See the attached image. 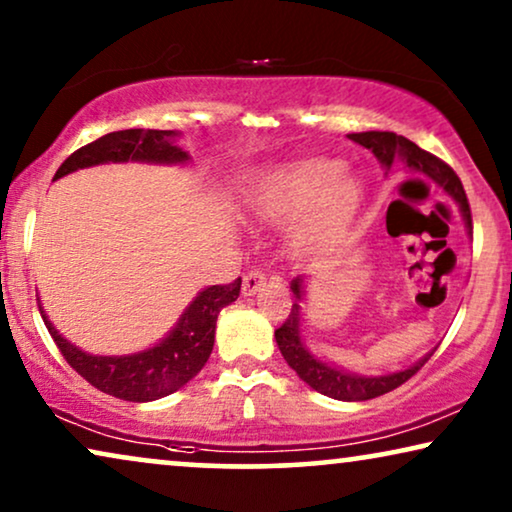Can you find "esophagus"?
Wrapping results in <instances>:
<instances>
[{"instance_id":"esophagus-1","label":"esophagus","mask_w":512,"mask_h":512,"mask_svg":"<svg viewBox=\"0 0 512 512\" xmlns=\"http://www.w3.org/2000/svg\"><path fill=\"white\" fill-rule=\"evenodd\" d=\"M265 284V272L263 270H249L247 275L242 277V293L244 296H254L256 291H261V286Z\"/></svg>"}]
</instances>
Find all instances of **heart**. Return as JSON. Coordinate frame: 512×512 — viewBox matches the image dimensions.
Here are the masks:
<instances>
[{"label":"heart","instance_id":"obj_1","mask_svg":"<svg viewBox=\"0 0 512 512\" xmlns=\"http://www.w3.org/2000/svg\"><path fill=\"white\" fill-rule=\"evenodd\" d=\"M361 202V184L333 158H303L256 174L244 205L258 219L279 223L296 219V244L314 247L352 223Z\"/></svg>","mask_w":512,"mask_h":512}]
</instances>
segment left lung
<instances>
[{"mask_svg":"<svg viewBox=\"0 0 512 512\" xmlns=\"http://www.w3.org/2000/svg\"><path fill=\"white\" fill-rule=\"evenodd\" d=\"M352 142L361 144L363 149L373 151V156L380 160L384 167V174L391 172V167L396 163H403L405 170L422 174V177H429L433 184L443 188V191L450 195V198L457 202L461 219H464L466 233H473L471 223V207H468L464 186L450 165H445L443 160H438L431 153L419 149L415 142L405 139L396 132H382V130H368V132H352L347 135ZM291 291L296 303L291 307L289 319L284 321L282 326L275 331V340L279 352H282L284 361L296 370V375L305 384H310L314 391L324 394L328 398H335V401H370V398H377L387 391L401 387L403 382H408L412 375L417 373L419 368L429 361V354H424L422 359L412 363V366L396 370V373H384V375H359L349 373V370H342L333 363H328L312 352L310 347L305 345L303 338V303H305V277L298 275L291 282Z\"/></svg>","mask_w":512,"mask_h":512,"instance_id":"8db88e82","label":"left lung"}]
</instances>
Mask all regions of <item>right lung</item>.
Wrapping results in <instances>:
<instances>
[{
	"instance_id": "right-lung-1",
	"label": "right lung",
	"mask_w": 512,
	"mask_h": 512,
	"mask_svg": "<svg viewBox=\"0 0 512 512\" xmlns=\"http://www.w3.org/2000/svg\"><path fill=\"white\" fill-rule=\"evenodd\" d=\"M179 130H118L109 132L93 144L74 151L55 179L72 174L86 167L107 163H151V165H186L191 156L181 149L177 139ZM242 279H235L228 286H207L195 296L172 331L158 340L153 347H146L135 354L102 356L88 354L67 338H62L58 328L51 324L39 300L41 319L55 340V345L65 356L69 366L104 394L132 403H149L170 396L174 391L191 382L205 366L214 347L216 319L223 307L235 303L240 296Z\"/></svg>"
}]
</instances>
